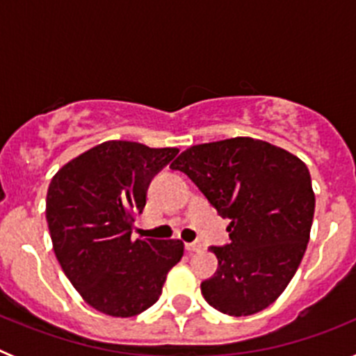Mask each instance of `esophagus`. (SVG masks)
<instances>
[{"label":"esophagus","mask_w":356,"mask_h":356,"mask_svg":"<svg viewBox=\"0 0 356 356\" xmlns=\"http://www.w3.org/2000/svg\"><path fill=\"white\" fill-rule=\"evenodd\" d=\"M185 250L188 251V253H196V251H201L203 250V244H201V242H187V244H185Z\"/></svg>","instance_id":"obj_1"}]
</instances>
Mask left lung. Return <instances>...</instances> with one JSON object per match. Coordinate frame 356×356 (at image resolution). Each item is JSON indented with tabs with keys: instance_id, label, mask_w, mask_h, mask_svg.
<instances>
[{
	"instance_id": "1",
	"label": "left lung",
	"mask_w": 356,
	"mask_h": 356,
	"mask_svg": "<svg viewBox=\"0 0 356 356\" xmlns=\"http://www.w3.org/2000/svg\"><path fill=\"white\" fill-rule=\"evenodd\" d=\"M171 169L232 221L228 244L210 246L219 266L201 282L207 303L235 317L269 307L298 271L310 237L316 197L307 165L282 147L235 137L188 147Z\"/></svg>"
}]
</instances>
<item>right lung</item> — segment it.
<instances>
[{"instance_id":"obj_1","label":"right lung","mask_w":356,"mask_h":356,"mask_svg":"<svg viewBox=\"0 0 356 356\" xmlns=\"http://www.w3.org/2000/svg\"><path fill=\"white\" fill-rule=\"evenodd\" d=\"M176 147L108 140L85 151L53 176L46 219L56 260L87 303L131 317L156 303L184 242L131 238L147 187Z\"/></svg>"}]
</instances>
